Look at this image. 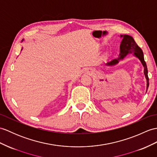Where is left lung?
I'll return each mask as SVG.
<instances>
[{
	"label": "left lung",
	"instance_id": "left-lung-1",
	"mask_svg": "<svg viewBox=\"0 0 157 157\" xmlns=\"http://www.w3.org/2000/svg\"><path fill=\"white\" fill-rule=\"evenodd\" d=\"M121 37H123L121 44L120 46V57L118 59H114L110 62H108V65H115L118 62V59H122V58L124 57L127 54L129 53L134 52V54L140 59L141 61L142 64H143L144 67V74L145 75V78L147 80V89L149 86L148 83V70H147V64H146V62L144 59V55L143 52L140 47H138V45L136 44V43L134 41V39L131 37L130 35H121Z\"/></svg>",
	"mask_w": 157,
	"mask_h": 157
}]
</instances>
